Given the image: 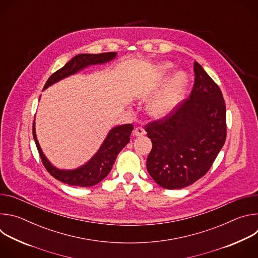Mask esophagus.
I'll return each instance as SVG.
<instances>
[{
  "mask_svg": "<svg viewBox=\"0 0 258 258\" xmlns=\"http://www.w3.org/2000/svg\"><path fill=\"white\" fill-rule=\"evenodd\" d=\"M144 135H146V132H145V130H144L143 127L138 126V127H136V128L134 130V136H135V137H142V136H144Z\"/></svg>",
  "mask_w": 258,
  "mask_h": 258,
  "instance_id": "1",
  "label": "esophagus"
}]
</instances>
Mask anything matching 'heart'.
<instances>
[{
    "instance_id": "b5f03b06",
    "label": "heart",
    "mask_w": 258,
    "mask_h": 258,
    "mask_svg": "<svg viewBox=\"0 0 258 258\" xmlns=\"http://www.w3.org/2000/svg\"><path fill=\"white\" fill-rule=\"evenodd\" d=\"M171 68L172 64L168 62L159 65L158 72L162 80L168 75ZM187 87L188 77L186 73L182 71L175 72L149 102L147 106L148 113L156 119H161L170 115L182 101Z\"/></svg>"
}]
</instances>
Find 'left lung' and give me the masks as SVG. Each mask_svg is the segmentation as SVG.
I'll return each mask as SVG.
<instances>
[{
  "instance_id": "1",
  "label": "left lung",
  "mask_w": 258,
  "mask_h": 258,
  "mask_svg": "<svg viewBox=\"0 0 258 258\" xmlns=\"http://www.w3.org/2000/svg\"><path fill=\"white\" fill-rule=\"evenodd\" d=\"M190 99L161 120L146 125L152 142L147 170L162 188L192 185L211 167L226 142V104L218 86L194 63Z\"/></svg>"
}]
</instances>
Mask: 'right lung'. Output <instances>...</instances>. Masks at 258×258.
Returning a JSON list of instances; mask_svg holds the SVG:
<instances>
[{
	"mask_svg": "<svg viewBox=\"0 0 258 258\" xmlns=\"http://www.w3.org/2000/svg\"><path fill=\"white\" fill-rule=\"evenodd\" d=\"M117 56L116 52L102 53V54H79L67 62L62 68L57 70L49 78L44 89H48L50 86L76 75L81 70L97 64H104L112 61ZM35 122L33 121L32 135L36 145V148L40 153L43 164L49 173L56 179L67 183L69 186L78 187H92L97 185L111 170L118 153L124 148L130 142V136L134 130L133 124H122L115 126L109 131L99 150L93 155V157L84 165L75 169H60L54 166L44 154L38 138L35 134Z\"/></svg>",
	"mask_w": 258,
	"mask_h": 258,
	"instance_id": "obj_1",
	"label": "right lung"
}]
</instances>
